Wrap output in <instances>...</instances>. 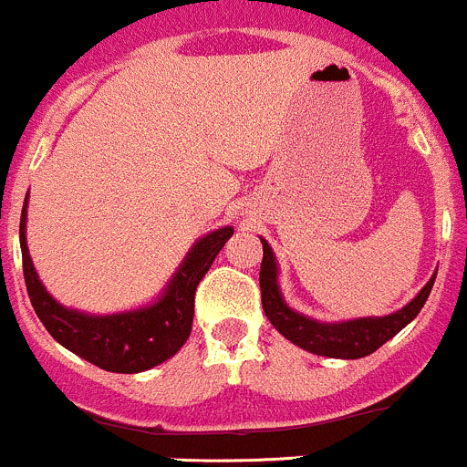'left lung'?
I'll return each mask as SVG.
<instances>
[{"label":"left lung","instance_id":"1","mask_svg":"<svg viewBox=\"0 0 467 467\" xmlns=\"http://www.w3.org/2000/svg\"><path fill=\"white\" fill-rule=\"evenodd\" d=\"M263 243V263H261V302L263 311H265L267 320L272 322L276 331L284 338L297 348L306 349V352L317 354V357L329 358H363L368 354L377 352L384 343H389L392 336L400 334L410 320H415L420 311H422L424 302H427L429 293L436 281V272L431 279L424 284V288L410 299L406 306L400 311L389 313L381 317H354V320H340V322H322L313 320V317L304 316V313L293 311L285 304L284 295L279 288V263H276L275 252H272L270 243L261 238Z\"/></svg>","mask_w":467,"mask_h":467}]
</instances>
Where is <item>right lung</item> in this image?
<instances>
[{
	"label": "right lung",
	"instance_id": "right-lung-1",
	"mask_svg": "<svg viewBox=\"0 0 467 467\" xmlns=\"http://www.w3.org/2000/svg\"><path fill=\"white\" fill-rule=\"evenodd\" d=\"M26 209L29 195L25 197L20 218L25 284L36 316L57 343L101 370L122 375L161 366L183 348L192 329L197 285L234 235V227H220L195 240L161 295L145 306L118 313H88L63 306L40 281L26 247Z\"/></svg>",
	"mask_w": 467,
	"mask_h": 467
}]
</instances>
